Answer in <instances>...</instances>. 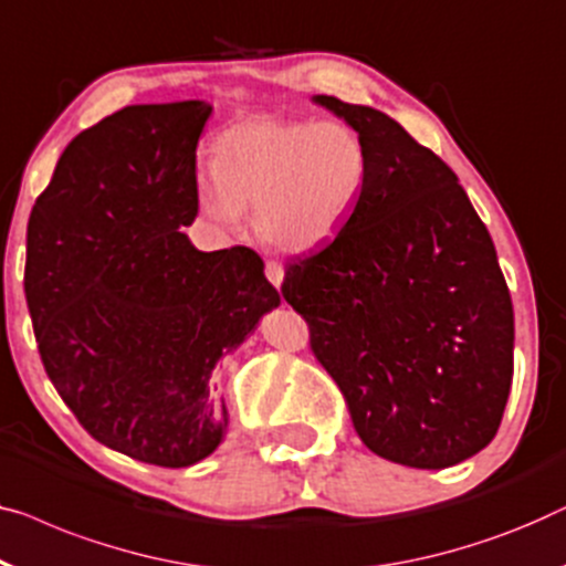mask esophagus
<instances>
[{"mask_svg":"<svg viewBox=\"0 0 566 566\" xmlns=\"http://www.w3.org/2000/svg\"><path fill=\"white\" fill-rule=\"evenodd\" d=\"M265 275H268V281L275 285V289H281V283H283V265L281 263H275V260H268Z\"/></svg>","mask_w":566,"mask_h":566,"instance_id":"esophagus-1","label":"esophagus"}]
</instances>
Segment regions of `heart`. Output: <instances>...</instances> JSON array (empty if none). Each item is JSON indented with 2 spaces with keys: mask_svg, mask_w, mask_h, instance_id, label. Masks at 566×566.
I'll use <instances>...</instances> for the list:
<instances>
[{
  "mask_svg": "<svg viewBox=\"0 0 566 566\" xmlns=\"http://www.w3.org/2000/svg\"><path fill=\"white\" fill-rule=\"evenodd\" d=\"M365 181L367 147L347 122L250 117L217 135L211 176H196V199L224 227L255 207L258 234L301 252L339 232Z\"/></svg>",
  "mask_w": 566,
  "mask_h": 566,
  "instance_id": "heart-1",
  "label": "heart"
}]
</instances>
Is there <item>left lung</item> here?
I'll use <instances>...</instances> for the list:
<instances>
[{"label":"left lung","instance_id":"1","mask_svg":"<svg viewBox=\"0 0 566 566\" xmlns=\"http://www.w3.org/2000/svg\"><path fill=\"white\" fill-rule=\"evenodd\" d=\"M357 129L367 181L332 242L285 260L281 293L382 460L441 470L501 426L513 303L454 170L373 106L316 96Z\"/></svg>","mask_w":566,"mask_h":566}]
</instances>
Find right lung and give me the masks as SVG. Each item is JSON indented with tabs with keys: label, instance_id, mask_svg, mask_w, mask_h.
Masks as SVG:
<instances>
[{
	"label": "right lung",
	"instance_id": "right-lung-1",
	"mask_svg": "<svg viewBox=\"0 0 566 566\" xmlns=\"http://www.w3.org/2000/svg\"><path fill=\"white\" fill-rule=\"evenodd\" d=\"M211 106L137 104L65 147L28 222V298L48 378L104 447L188 467L224 439L211 370L281 296L263 258L199 252L196 145Z\"/></svg>",
	"mask_w": 566,
	"mask_h": 566
}]
</instances>
